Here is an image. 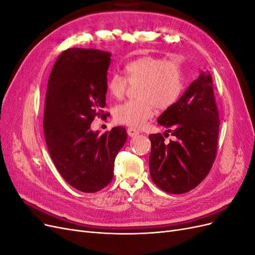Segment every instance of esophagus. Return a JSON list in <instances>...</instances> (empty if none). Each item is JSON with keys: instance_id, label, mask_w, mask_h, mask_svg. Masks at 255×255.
Segmentation results:
<instances>
[{"instance_id": "1", "label": "esophagus", "mask_w": 255, "mask_h": 255, "mask_svg": "<svg viewBox=\"0 0 255 255\" xmlns=\"http://www.w3.org/2000/svg\"><path fill=\"white\" fill-rule=\"evenodd\" d=\"M127 132H128V135L129 137H134V136L139 134V132H138V130H137L136 128H128Z\"/></svg>"}]
</instances>
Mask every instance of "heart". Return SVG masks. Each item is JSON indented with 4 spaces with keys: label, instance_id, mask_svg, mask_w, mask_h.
Here are the masks:
<instances>
[{
    "label": "heart",
    "instance_id": "heart-1",
    "mask_svg": "<svg viewBox=\"0 0 255 255\" xmlns=\"http://www.w3.org/2000/svg\"><path fill=\"white\" fill-rule=\"evenodd\" d=\"M126 78L113 74L106 83L114 99L125 96L129 85H137V100L127 101L114 109V118L121 125L141 128L153 117L155 106L166 110L180 98L184 88V74L179 61L156 56H142L125 67Z\"/></svg>",
    "mask_w": 255,
    "mask_h": 255
}]
</instances>
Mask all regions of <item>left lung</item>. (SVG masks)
Instances as JSON below:
<instances>
[{"label":"left lung","mask_w":255,"mask_h":255,"mask_svg":"<svg viewBox=\"0 0 255 255\" xmlns=\"http://www.w3.org/2000/svg\"><path fill=\"white\" fill-rule=\"evenodd\" d=\"M157 122L167 128L165 136L171 132L176 140L166 144L161 134L149 136L152 181L169 194L194 189L210 172L217 154L220 121L210 72L201 71Z\"/></svg>","instance_id":"1"}]
</instances>
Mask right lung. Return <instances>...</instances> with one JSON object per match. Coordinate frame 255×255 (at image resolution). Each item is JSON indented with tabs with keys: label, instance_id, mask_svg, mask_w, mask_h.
Masks as SVG:
<instances>
[{
	"label": "right lung",
	"instance_id": "right-lung-1",
	"mask_svg": "<svg viewBox=\"0 0 255 255\" xmlns=\"http://www.w3.org/2000/svg\"><path fill=\"white\" fill-rule=\"evenodd\" d=\"M111 53L72 48L58 56L45 96L43 130L51 158L72 187L96 192L114 176L115 158L125 145L123 127L100 135L91 130L106 105L107 70Z\"/></svg>",
	"mask_w": 255,
	"mask_h": 255
}]
</instances>
